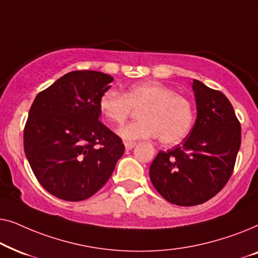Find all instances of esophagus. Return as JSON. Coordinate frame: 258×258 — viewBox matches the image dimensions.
Returning <instances> with one entry per match:
<instances>
[{"label": "esophagus", "instance_id": "1", "mask_svg": "<svg viewBox=\"0 0 258 258\" xmlns=\"http://www.w3.org/2000/svg\"><path fill=\"white\" fill-rule=\"evenodd\" d=\"M124 146H125L126 150H132L133 148L136 146V142H133V141H126V142L124 143Z\"/></svg>", "mask_w": 258, "mask_h": 258}]
</instances>
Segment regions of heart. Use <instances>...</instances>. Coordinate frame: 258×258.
I'll return each instance as SVG.
<instances>
[{
  "instance_id": "b5f03b06",
  "label": "heart",
  "mask_w": 258,
  "mask_h": 258,
  "mask_svg": "<svg viewBox=\"0 0 258 258\" xmlns=\"http://www.w3.org/2000/svg\"><path fill=\"white\" fill-rule=\"evenodd\" d=\"M133 108H141V119L118 130L124 140L160 136L163 144H176L189 135L195 122L192 102L172 88L155 81L134 84L124 95L109 89L98 101L102 116L112 124H122Z\"/></svg>"
}]
</instances>
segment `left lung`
<instances>
[{
  "label": "left lung",
  "instance_id": "left-lung-1",
  "mask_svg": "<svg viewBox=\"0 0 258 258\" xmlns=\"http://www.w3.org/2000/svg\"><path fill=\"white\" fill-rule=\"evenodd\" d=\"M197 117L183 142L161 150L150 165L155 189L168 202L190 207L223 189L241 147V123L224 94L194 80Z\"/></svg>",
  "mask_w": 258,
  "mask_h": 258
}]
</instances>
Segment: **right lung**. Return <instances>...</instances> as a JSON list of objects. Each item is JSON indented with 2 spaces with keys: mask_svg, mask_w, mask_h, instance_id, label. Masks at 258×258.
<instances>
[{
  "mask_svg": "<svg viewBox=\"0 0 258 258\" xmlns=\"http://www.w3.org/2000/svg\"><path fill=\"white\" fill-rule=\"evenodd\" d=\"M112 81L101 72L75 70L38 93L31 104L24 153L40 184L57 199H89L124 154L122 140L98 121V101Z\"/></svg>",
  "mask_w": 258,
  "mask_h": 258,
  "instance_id": "add662e5",
  "label": "right lung"
}]
</instances>
